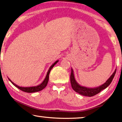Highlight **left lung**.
<instances>
[{"label":"left lung","mask_w":122,"mask_h":122,"mask_svg":"<svg viewBox=\"0 0 122 122\" xmlns=\"http://www.w3.org/2000/svg\"><path fill=\"white\" fill-rule=\"evenodd\" d=\"M116 72V69H115L114 72L110 76L109 78L106 81V82H104L103 84H102L101 86L97 87H94V88H89V87L81 86L79 84L76 82L75 79V76H74L73 70L72 68L71 76H70V81H71V86L73 90L76 92V93H78L79 94L85 96V97H93V96H94L96 94H97L99 93L103 89H106L111 84L113 78H114Z\"/></svg>","instance_id":"1"}]
</instances>
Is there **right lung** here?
Instances as JSON below:
<instances>
[{
	"label": "right lung",
	"mask_w": 122,
	"mask_h": 122,
	"mask_svg": "<svg viewBox=\"0 0 122 122\" xmlns=\"http://www.w3.org/2000/svg\"><path fill=\"white\" fill-rule=\"evenodd\" d=\"M58 61H56L49 68V69L48 70V72H47L46 75V78H45L44 80L43 81V82L41 83V84L37 85V86H32V87H20L19 86H18V85H16L15 84H14L13 82H12L11 80H10L9 78L8 79L10 81V82H12V84L14 85V86H15L17 88H19V89H20L21 91H22L23 92H27V93H34V92H39L41 91L42 89H43L46 86L47 84H48V81H49V73H50V71L51 69H52V67L54 66L56 64L58 63Z\"/></svg>",
	"instance_id": "right-lung-1"
}]
</instances>
